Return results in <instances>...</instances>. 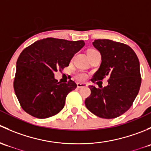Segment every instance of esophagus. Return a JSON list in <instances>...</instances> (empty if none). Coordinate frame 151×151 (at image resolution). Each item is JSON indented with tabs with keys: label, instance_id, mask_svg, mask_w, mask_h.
<instances>
[{
	"label": "esophagus",
	"instance_id": "34e87169",
	"mask_svg": "<svg viewBox=\"0 0 151 151\" xmlns=\"http://www.w3.org/2000/svg\"><path fill=\"white\" fill-rule=\"evenodd\" d=\"M77 88H83V87H87L88 86V85L85 84V83H77Z\"/></svg>",
	"mask_w": 151,
	"mask_h": 151
}]
</instances>
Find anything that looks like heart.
Returning <instances> with one entry per match:
<instances>
[{"instance_id": "b5f03b06", "label": "heart", "mask_w": 151, "mask_h": 151, "mask_svg": "<svg viewBox=\"0 0 151 151\" xmlns=\"http://www.w3.org/2000/svg\"><path fill=\"white\" fill-rule=\"evenodd\" d=\"M87 75L85 74V73H80L77 75V78L79 80H83L86 78Z\"/></svg>"}]
</instances>
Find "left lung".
Here are the masks:
<instances>
[{
  "mask_svg": "<svg viewBox=\"0 0 151 151\" xmlns=\"http://www.w3.org/2000/svg\"><path fill=\"white\" fill-rule=\"evenodd\" d=\"M93 45L100 52L101 63L91 81L108 77V85H89L91 93L85 101L86 107L96 116L112 119L132 106L141 85L139 62L127 45L109 39H96Z\"/></svg>",
  "mask_w": 151,
  "mask_h": 151,
  "instance_id": "8db88e82",
  "label": "left lung"
}]
</instances>
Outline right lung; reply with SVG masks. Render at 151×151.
Here are the masks:
<instances>
[{
  "mask_svg": "<svg viewBox=\"0 0 151 151\" xmlns=\"http://www.w3.org/2000/svg\"><path fill=\"white\" fill-rule=\"evenodd\" d=\"M84 41L47 38L36 41L22 50L17 61L14 89L25 112L37 118H47L61 111L66 97L77 88L69 80L60 83L54 73L68 66Z\"/></svg>",
  "mask_w": 151,
  "mask_h": 151,
  "instance_id": "1",
  "label": "right lung"
}]
</instances>
